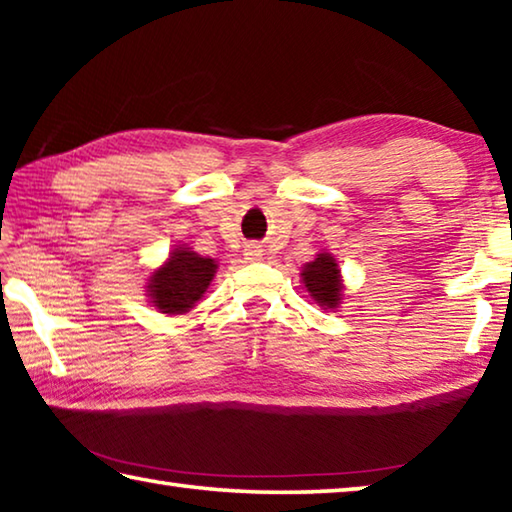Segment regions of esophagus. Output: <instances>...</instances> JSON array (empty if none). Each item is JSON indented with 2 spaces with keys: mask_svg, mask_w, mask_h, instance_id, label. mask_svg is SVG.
<instances>
[{
  "mask_svg": "<svg viewBox=\"0 0 512 512\" xmlns=\"http://www.w3.org/2000/svg\"><path fill=\"white\" fill-rule=\"evenodd\" d=\"M246 255H248V259H257L259 255H262V253H259V250H257V246H250V248H248V253H246Z\"/></svg>",
  "mask_w": 512,
  "mask_h": 512,
  "instance_id": "obj_1",
  "label": "esophagus"
}]
</instances>
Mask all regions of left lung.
<instances>
[{"label":"left lung","instance_id":"1","mask_svg":"<svg viewBox=\"0 0 512 512\" xmlns=\"http://www.w3.org/2000/svg\"><path fill=\"white\" fill-rule=\"evenodd\" d=\"M339 264L332 255L320 253L314 262H309L302 271V282L320 307H336L341 300V275Z\"/></svg>","mask_w":512,"mask_h":512}]
</instances>
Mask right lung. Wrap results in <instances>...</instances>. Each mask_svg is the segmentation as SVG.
Wrapping results in <instances>:
<instances>
[{"mask_svg": "<svg viewBox=\"0 0 512 512\" xmlns=\"http://www.w3.org/2000/svg\"><path fill=\"white\" fill-rule=\"evenodd\" d=\"M214 273V259L196 255L189 248H176L169 262L151 275L149 296L162 314H185L201 300Z\"/></svg>", "mask_w": 512, "mask_h": 512, "instance_id": "obj_1", "label": "right lung"}]
</instances>
